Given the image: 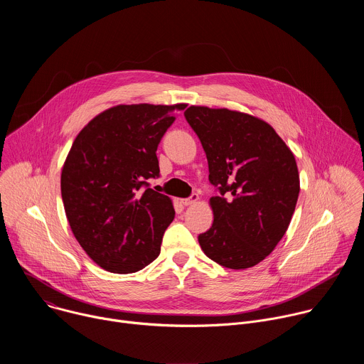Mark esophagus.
I'll return each instance as SVG.
<instances>
[{
    "label": "esophagus",
    "mask_w": 364,
    "mask_h": 364,
    "mask_svg": "<svg viewBox=\"0 0 364 364\" xmlns=\"http://www.w3.org/2000/svg\"><path fill=\"white\" fill-rule=\"evenodd\" d=\"M197 201H198V196H197V194H191L188 198H183V200H181V204L190 205V204H194V203H197Z\"/></svg>",
    "instance_id": "obj_1"
}]
</instances>
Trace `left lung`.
Returning <instances> with one entry per match:
<instances>
[{"label":"left lung","instance_id":"left-lung-1","mask_svg":"<svg viewBox=\"0 0 364 364\" xmlns=\"http://www.w3.org/2000/svg\"><path fill=\"white\" fill-rule=\"evenodd\" d=\"M184 117L205 152L209 180L220 191L209 201L215 222L198 243L225 268H252L291 223L299 194L294 154L268 122L249 114L193 105Z\"/></svg>","mask_w":364,"mask_h":364}]
</instances>
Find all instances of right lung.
<instances>
[{"mask_svg":"<svg viewBox=\"0 0 364 364\" xmlns=\"http://www.w3.org/2000/svg\"><path fill=\"white\" fill-rule=\"evenodd\" d=\"M184 108L112 107L73 141L60 178L65 212L79 245L105 271L132 274L160 255L176 212L146 180L160 176L159 144Z\"/></svg>","mask_w":364,"mask_h":364,"instance_id":"add662e5","label":"right lung"}]
</instances>
